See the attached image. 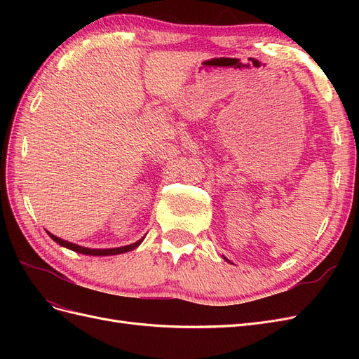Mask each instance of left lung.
<instances>
[{"label":"left lung","instance_id":"obj_1","mask_svg":"<svg viewBox=\"0 0 359 359\" xmlns=\"http://www.w3.org/2000/svg\"><path fill=\"white\" fill-rule=\"evenodd\" d=\"M223 259H224V260H227V262H229V259H226V257H224V256H223Z\"/></svg>","mask_w":359,"mask_h":359}]
</instances>
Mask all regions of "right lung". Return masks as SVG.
Here are the masks:
<instances>
[{
    "instance_id": "1",
    "label": "right lung",
    "mask_w": 359,
    "mask_h": 359,
    "mask_svg": "<svg viewBox=\"0 0 359 359\" xmlns=\"http://www.w3.org/2000/svg\"><path fill=\"white\" fill-rule=\"evenodd\" d=\"M48 232V231H46ZM48 235L52 238L53 241H55L57 244H60L61 247H66L69 250H73V252L76 253H81V255H88V256H114V255H121V253H127V252H132V250H135L136 247L140 245V243L144 241V238H140L139 241L133 243V244H128V245H124V247H115V248H88V247H82V245H78V244H73V243H69L66 240H61V238L55 236L53 233L48 232Z\"/></svg>"
}]
</instances>
